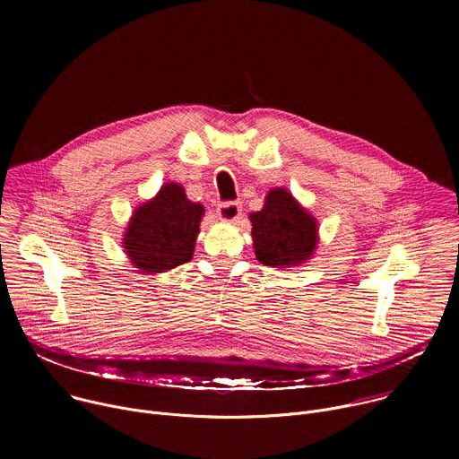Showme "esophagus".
Segmentation results:
<instances>
[{"label":"esophagus","instance_id":"34e87169","mask_svg":"<svg viewBox=\"0 0 459 459\" xmlns=\"http://www.w3.org/2000/svg\"><path fill=\"white\" fill-rule=\"evenodd\" d=\"M239 214H241V207L239 204H234V202H227V204H221L218 207V216L221 221L225 223H234L239 220Z\"/></svg>","mask_w":459,"mask_h":459}]
</instances>
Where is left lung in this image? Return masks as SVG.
<instances>
[{
	"instance_id": "1",
	"label": "left lung",
	"mask_w": 459,
	"mask_h": 459,
	"mask_svg": "<svg viewBox=\"0 0 459 459\" xmlns=\"http://www.w3.org/2000/svg\"><path fill=\"white\" fill-rule=\"evenodd\" d=\"M252 247L261 265L273 269L301 267L317 247V220L294 198L276 186L265 195L264 209L250 212Z\"/></svg>"
}]
</instances>
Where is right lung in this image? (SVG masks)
<instances>
[{
    "label": "right lung",
    "mask_w": 459,
    "mask_h": 459,
    "mask_svg": "<svg viewBox=\"0 0 459 459\" xmlns=\"http://www.w3.org/2000/svg\"><path fill=\"white\" fill-rule=\"evenodd\" d=\"M205 207L186 198L179 183H163L138 205L123 232V252L140 274H161L192 259Z\"/></svg>",
    "instance_id": "right-lung-1"
}]
</instances>
